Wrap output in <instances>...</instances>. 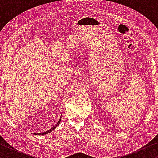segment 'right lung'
<instances>
[{
	"instance_id": "obj_1",
	"label": "right lung",
	"mask_w": 158,
	"mask_h": 158,
	"mask_svg": "<svg viewBox=\"0 0 158 158\" xmlns=\"http://www.w3.org/2000/svg\"><path fill=\"white\" fill-rule=\"evenodd\" d=\"M60 121H61V118H60L59 122H58L57 123V124H55V126L54 127H52V128L51 129H49V130L47 131H44V132H43V133H38V134H36V135H46V134H47V133H49V132H51L52 131L54 130V129H55L56 128V127L58 126V125L60 124Z\"/></svg>"
}]
</instances>
